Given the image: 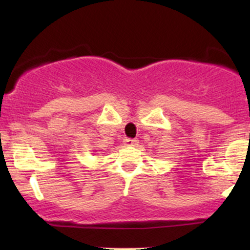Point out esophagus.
<instances>
[{
    "label": "esophagus",
    "instance_id": "1",
    "mask_svg": "<svg viewBox=\"0 0 250 250\" xmlns=\"http://www.w3.org/2000/svg\"><path fill=\"white\" fill-rule=\"evenodd\" d=\"M123 142H125V145L127 146V147H134V146L137 145V140H133V139H125L123 140Z\"/></svg>",
    "mask_w": 250,
    "mask_h": 250
}]
</instances>
